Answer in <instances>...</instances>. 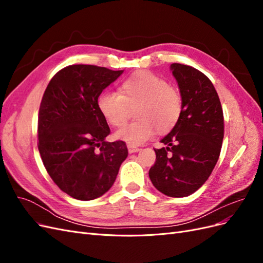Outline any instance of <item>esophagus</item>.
Returning a JSON list of instances; mask_svg holds the SVG:
<instances>
[{
  "label": "esophagus",
  "mask_w": 263,
  "mask_h": 263,
  "mask_svg": "<svg viewBox=\"0 0 263 263\" xmlns=\"http://www.w3.org/2000/svg\"><path fill=\"white\" fill-rule=\"evenodd\" d=\"M127 149H128V153L129 154H134V153H137L140 149L136 146H133V145H127Z\"/></svg>",
  "instance_id": "34e87169"
}]
</instances>
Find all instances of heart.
<instances>
[{
    "label": "heart",
    "instance_id": "b5f03b06",
    "mask_svg": "<svg viewBox=\"0 0 263 263\" xmlns=\"http://www.w3.org/2000/svg\"><path fill=\"white\" fill-rule=\"evenodd\" d=\"M98 106L106 122L114 127L122 126L135 108L137 121L123 126L115 134L117 139L137 146L155 135L170 132L179 123L183 110V98L177 87L169 85L165 79L150 71L126 78L119 85V94L103 92Z\"/></svg>",
    "mask_w": 263,
    "mask_h": 263
}]
</instances>
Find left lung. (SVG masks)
Returning a JSON list of instances; mask_svg holds the SVG:
<instances>
[{
	"instance_id": "left-lung-1",
	"label": "left lung",
	"mask_w": 263,
	"mask_h": 263,
	"mask_svg": "<svg viewBox=\"0 0 263 263\" xmlns=\"http://www.w3.org/2000/svg\"><path fill=\"white\" fill-rule=\"evenodd\" d=\"M183 98L179 123L155 149L149 170L155 187L171 197L189 196L209 179L219 158L224 138V114L210 79L197 69L172 63Z\"/></svg>"
}]
</instances>
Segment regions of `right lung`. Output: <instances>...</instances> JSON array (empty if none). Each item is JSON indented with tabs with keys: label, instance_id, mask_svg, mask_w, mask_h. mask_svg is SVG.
I'll list each match as a JSON object with an SVG mask.
<instances>
[{
	"label": "right lung",
	"instance_id": "1",
	"mask_svg": "<svg viewBox=\"0 0 263 263\" xmlns=\"http://www.w3.org/2000/svg\"><path fill=\"white\" fill-rule=\"evenodd\" d=\"M123 70L71 65L50 80L38 114V150L52 181L80 201L112 187L128 150L122 140H105L110 130L98 99Z\"/></svg>",
	"mask_w": 263,
	"mask_h": 263
}]
</instances>
